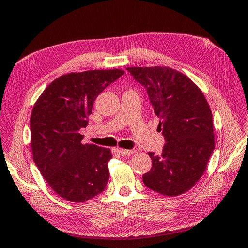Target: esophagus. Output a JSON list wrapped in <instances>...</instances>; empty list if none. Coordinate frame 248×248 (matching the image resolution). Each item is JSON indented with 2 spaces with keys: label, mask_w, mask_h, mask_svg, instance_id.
<instances>
[{
  "label": "esophagus",
  "mask_w": 248,
  "mask_h": 248,
  "mask_svg": "<svg viewBox=\"0 0 248 248\" xmlns=\"http://www.w3.org/2000/svg\"><path fill=\"white\" fill-rule=\"evenodd\" d=\"M115 151L118 153L120 156H129L131 155L132 153H134L133 150H123V148H116Z\"/></svg>",
  "instance_id": "34e87169"
}]
</instances>
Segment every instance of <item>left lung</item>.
<instances>
[{"instance_id":"8db88e82","label":"left lung","mask_w":248,"mask_h":248,"mask_svg":"<svg viewBox=\"0 0 248 248\" xmlns=\"http://www.w3.org/2000/svg\"><path fill=\"white\" fill-rule=\"evenodd\" d=\"M127 70L146 89L166 141L160 156L148 153L153 164L143 182L159 194L181 195L199 182L215 148L208 102L190 78L169 67Z\"/></svg>"}]
</instances>
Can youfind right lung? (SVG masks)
Returning a JSON list of instances; mask_svg holds the SVG:
<instances>
[{
    "instance_id": "1",
    "label": "right lung",
    "mask_w": 248,
    "mask_h": 248,
    "mask_svg": "<svg viewBox=\"0 0 248 248\" xmlns=\"http://www.w3.org/2000/svg\"><path fill=\"white\" fill-rule=\"evenodd\" d=\"M124 74L121 69L62 75L48 84L30 117L33 161L49 187L66 201L82 202L105 190L109 148L82 144L95 98Z\"/></svg>"
}]
</instances>
